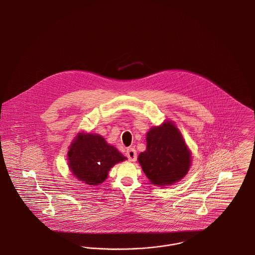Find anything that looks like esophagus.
Returning a JSON list of instances; mask_svg holds the SVG:
<instances>
[{"label": "esophagus", "instance_id": "1", "mask_svg": "<svg viewBox=\"0 0 255 255\" xmlns=\"http://www.w3.org/2000/svg\"><path fill=\"white\" fill-rule=\"evenodd\" d=\"M126 156L130 161H135L136 159V151L133 148H128L126 151Z\"/></svg>", "mask_w": 255, "mask_h": 255}]
</instances>
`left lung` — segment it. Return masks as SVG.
Returning <instances> with one entry per match:
<instances>
[{
  "label": "left lung",
  "instance_id": "left-lung-1",
  "mask_svg": "<svg viewBox=\"0 0 255 255\" xmlns=\"http://www.w3.org/2000/svg\"><path fill=\"white\" fill-rule=\"evenodd\" d=\"M146 150L137 159L153 184L172 185L187 174L191 165V152L173 122H163L151 128L146 134Z\"/></svg>",
  "mask_w": 255,
  "mask_h": 255
}]
</instances>
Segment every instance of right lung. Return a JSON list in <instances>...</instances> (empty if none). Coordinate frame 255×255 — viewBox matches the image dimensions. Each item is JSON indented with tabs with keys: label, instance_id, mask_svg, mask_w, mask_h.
I'll return each instance as SVG.
<instances>
[{
	"label": "right lung",
	"instance_id": "add662e5",
	"mask_svg": "<svg viewBox=\"0 0 255 255\" xmlns=\"http://www.w3.org/2000/svg\"><path fill=\"white\" fill-rule=\"evenodd\" d=\"M126 158L104 137L97 133H77L69 147V167L74 177L89 185H98L110 169Z\"/></svg>",
	"mask_w": 255,
	"mask_h": 255
}]
</instances>
